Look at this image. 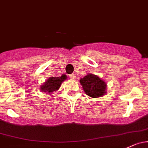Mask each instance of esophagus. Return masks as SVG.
Returning <instances> with one entry per match:
<instances>
[{"label": "esophagus", "mask_w": 148, "mask_h": 148, "mask_svg": "<svg viewBox=\"0 0 148 148\" xmlns=\"http://www.w3.org/2000/svg\"><path fill=\"white\" fill-rule=\"evenodd\" d=\"M69 77L70 79H75V75H74V74H70V75L69 76Z\"/></svg>", "instance_id": "34e87169"}]
</instances>
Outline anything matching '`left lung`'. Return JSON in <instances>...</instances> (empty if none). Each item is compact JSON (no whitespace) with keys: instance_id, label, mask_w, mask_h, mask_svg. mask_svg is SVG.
<instances>
[{"instance_id":"1","label":"left lung","mask_w":148,"mask_h":148,"mask_svg":"<svg viewBox=\"0 0 148 148\" xmlns=\"http://www.w3.org/2000/svg\"><path fill=\"white\" fill-rule=\"evenodd\" d=\"M79 82L86 94L92 98L101 97L107 93V84L97 75L88 73Z\"/></svg>"}]
</instances>
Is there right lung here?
Wrapping results in <instances>:
<instances>
[{"instance_id": "obj_1", "label": "right lung", "mask_w": 148, "mask_h": 148, "mask_svg": "<svg viewBox=\"0 0 148 148\" xmlns=\"http://www.w3.org/2000/svg\"><path fill=\"white\" fill-rule=\"evenodd\" d=\"M67 79V76L62 74L60 77H49L40 86V91H44L46 94H52L54 91H57L61 86L62 83Z\"/></svg>"}]
</instances>
